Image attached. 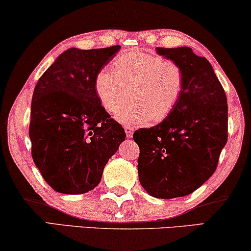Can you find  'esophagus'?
<instances>
[{"instance_id": "1", "label": "esophagus", "mask_w": 251, "mask_h": 251, "mask_svg": "<svg viewBox=\"0 0 251 251\" xmlns=\"http://www.w3.org/2000/svg\"><path fill=\"white\" fill-rule=\"evenodd\" d=\"M126 129V138H131L132 137V133H133V128L130 126H125Z\"/></svg>"}]
</instances>
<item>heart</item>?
Returning a JSON list of instances; mask_svg holds the SVG:
<instances>
[{"mask_svg": "<svg viewBox=\"0 0 251 251\" xmlns=\"http://www.w3.org/2000/svg\"><path fill=\"white\" fill-rule=\"evenodd\" d=\"M113 70H101L95 78V90L102 107L118 113L126 125L162 121L171 114L181 97L184 72L176 61L143 51L123 53L113 61Z\"/></svg>", "mask_w": 251, "mask_h": 251, "instance_id": "heart-1", "label": "heart"}]
</instances>
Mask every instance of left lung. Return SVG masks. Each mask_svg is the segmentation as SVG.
<instances>
[{
	"mask_svg": "<svg viewBox=\"0 0 251 251\" xmlns=\"http://www.w3.org/2000/svg\"><path fill=\"white\" fill-rule=\"evenodd\" d=\"M179 65L184 89L171 114L133 133L139 181L157 199L185 197L212 176L227 142V98L211 65L191 48H156Z\"/></svg>",
	"mask_w": 251,
	"mask_h": 251,
	"instance_id": "left-lung-1",
	"label": "left lung"
}]
</instances>
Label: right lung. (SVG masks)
Returning a JSON list of instances; mask_svg holds the SVG:
<instances>
[{"label": "right lung", "mask_w": 251, "mask_h": 251, "mask_svg": "<svg viewBox=\"0 0 251 251\" xmlns=\"http://www.w3.org/2000/svg\"><path fill=\"white\" fill-rule=\"evenodd\" d=\"M120 48H71L44 72L34 89L32 157L44 180L59 193L94 190L109 157L126 139L125 129L105 111L95 90L96 75Z\"/></svg>", "instance_id": "1"}]
</instances>
